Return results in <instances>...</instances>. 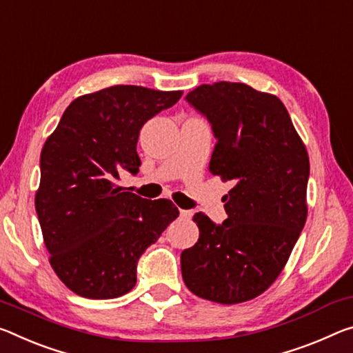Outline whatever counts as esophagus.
I'll return each mask as SVG.
<instances>
[{"instance_id":"1","label":"esophagus","mask_w":353,"mask_h":353,"mask_svg":"<svg viewBox=\"0 0 353 353\" xmlns=\"http://www.w3.org/2000/svg\"><path fill=\"white\" fill-rule=\"evenodd\" d=\"M179 215H181V218H183V220H190V218H192V215H193V212L181 209V210H179Z\"/></svg>"}]
</instances>
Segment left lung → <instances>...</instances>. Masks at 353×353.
Wrapping results in <instances>:
<instances>
[{"instance_id":"1","label":"left lung","mask_w":353,"mask_h":353,"mask_svg":"<svg viewBox=\"0 0 353 353\" xmlns=\"http://www.w3.org/2000/svg\"><path fill=\"white\" fill-rule=\"evenodd\" d=\"M187 100L215 133L209 171L234 187L223 225L194 214L199 239L182 251V278L201 299L242 303L275 283L305 226L310 157L273 94L216 81L194 88Z\"/></svg>"}]
</instances>
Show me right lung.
I'll use <instances>...</instances> for the list:
<instances>
[{
	"instance_id": "obj_1",
	"label": "right lung",
	"mask_w": 353,
	"mask_h": 353,
	"mask_svg": "<svg viewBox=\"0 0 353 353\" xmlns=\"http://www.w3.org/2000/svg\"><path fill=\"white\" fill-rule=\"evenodd\" d=\"M183 91L116 85L77 97L41 154L34 204L50 265L72 292L116 299L137 283V262L179 215L170 199L116 185L137 174L139 130Z\"/></svg>"
}]
</instances>
